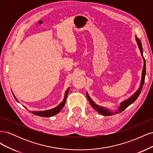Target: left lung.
I'll use <instances>...</instances> for the list:
<instances>
[{"label": "left lung", "mask_w": 153, "mask_h": 153, "mask_svg": "<svg viewBox=\"0 0 153 153\" xmlns=\"http://www.w3.org/2000/svg\"><path fill=\"white\" fill-rule=\"evenodd\" d=\"M135 39H136V41L137 43V45L138 46V48H139V49H140L142 57L143 59V69H142V78H141L140 87L138 89V90L131 97H129V98H128L127 100H125L124 101L121 102V103H120L119 107L117 109V111H115V112L111 111L108 108L104 107V106H100L98 105H97L96 103H95L94 102V101L91 98V97L89 96V94H88V92H86L87 98L88 101H89V102L91 104V105L92 106V107L94 109H95L97 111V112H98L99 114H100L101 115H106V116H109V115H112L117 114L118 113L123 112V111L126 109L128 107V106H129L131 104H132L134 102V101H135L138 98V97L139 96V95L140 94V92H141L142 89L143 85V84H144V81H145L146 61H145V59H144V57H143V48H142L141 41L138 38H137V36H135Z\"/></svg>", "instance_id": "obj_1"}]
</instances>
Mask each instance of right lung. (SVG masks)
<instances>
[{
	"mask_svg": "<svg viewBox=\"0 0 153 153\" xmlns=\"http://www.w3.org/2000/svg\"><path fill=\"white\" fill-rule=\"evenodd\" d=\"M69 90V87L68 89L65 92V94H64V100L62 101V102L60 103L58 106H57L56 107H55L52 109H50V110H43V111H37V112H35V111H33V112H32V113L36 115H38V116H41V117H51V116H53V115H56L57 114H58L60 111H61L62 108L64 107V106L65 105L66 103V99H67V96L68 94V92ZM12 94L14 96V98H15V100H16L17 102H19L18 100H17V98L15 97V94H13V92H12ZM26 108V107H25Z\"/></svg>",
	"mask_w": 153,
	"mask_h": 153,
	"instance_id": "1",
	"label": "right lung"
}]
</instances>
